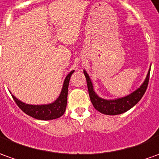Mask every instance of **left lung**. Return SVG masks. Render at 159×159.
<instances>
[{
    "label": "left lung",
    "instance_id": "1",
    "mask_svg": "<svg viewBox=\"0 0 159 159\" xmlns=\"http://www.w3.org/2000/svg\"><path fill=\"white\" fill-rule=\"evenodd\" d=\"M150 71H151V69H149L147 76L145 78L144 81L143 82V84L133 93L125 97H122V98H115V99H105V98H100L94 92L93 85L92 83L90 77H89L88 73L84 70V74L86 79L87 88H88L91 102L93 105L94 108L99 112L107 115L121 114V113H124V112L127 111L128 110H130L139 101L145 93L146 88L148 86Z\"/></svg>",
    "mask_w": 159,
    "mask_h": 159
}]
</instances>
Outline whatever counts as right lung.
<instances>
[{
	"label": "right lung",
	"mask_w": 159,
	"mask_h": 159,
	"mask_svg": "<svg viewBox=\"0 0 159 159\" xmlns=\"http://www.w3.org/2000/svg\"><path fill=\"white\" fill-rule=\"evenodd\" d=\"M74 72L71 71L66 77L63 86L61 89L60 96L52 103L47 105H29L23 103L18 98L12 95L17 106L22 110L26 114L31 116L32 118L40 120H51L61 117L66 111V107L67 104V93H68V85L70 78Z\"/></svg>",
	"instance_id": "1"
}]
</instances>
